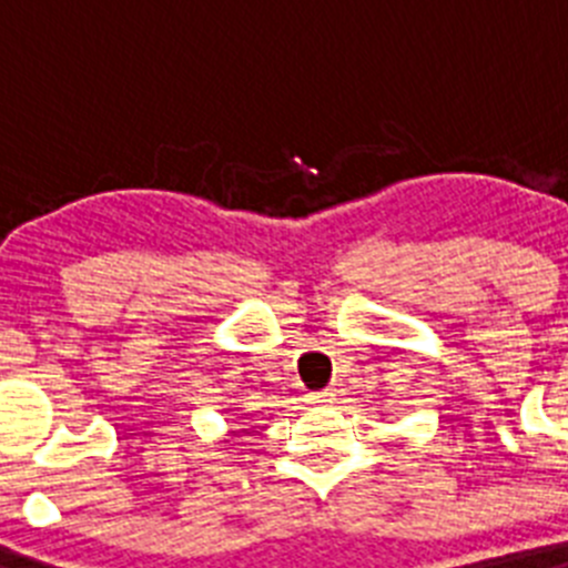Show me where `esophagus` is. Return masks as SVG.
Wrapping results in <instances>:
<instances>
[{"mask_svg":"<svg viewBox=\"0 0 568 568\" xmlns=\"http://www.w3.org/2000/svg\"><path fill=\"white\" fill-rule=\"evenodd\" d=\"M310 400H313L315 406H329L335 404V393H329V389H324V393H313L310 395Z\"/></svg>","mask_w":568,"mask_h":568,"instance_id":"1","label":"esophagus"}]
</instances>
